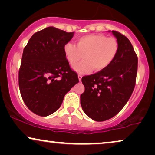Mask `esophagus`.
Instances as JSON below:
<instances>
[{
  "mask_svg": "<svg viewBox=\"0 0 155 155\" xmlns=\"http://www.w3.org/2000/svg\"><path fill=\"white\" fill-rule=\"evenodd\" d=\"M82 76L81 75H78V80H79V81H80V82H81V80H82Z\"/></svg>",
  "mask_w": 155,
  "mask_h": 155,
  "instance_id": "34e87169",
  "label": "esophagus"
}]
</instances>
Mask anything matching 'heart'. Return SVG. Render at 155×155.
Masks as SVG:
<instances>
[{
  "mask_svg": "<svg viewBox=\"0 0 155 155\" xmlns=\"http://www.w3.org/2000/svg\"><path fill=\"white\" fill-rule=\"evenodd\" d=\"M119 44L114 37H107L103 35H88L78 38L76 45L68 42L63 46L65 58L71 65H74L82 58L73 69L79 74L101 71L107 68L117 56Z\"/></svg>",
  "mask_w": 155,
  "mask_h": 155,
  "instance_id": "b5f03b06",
  "label": "heart"
}]
</instances>
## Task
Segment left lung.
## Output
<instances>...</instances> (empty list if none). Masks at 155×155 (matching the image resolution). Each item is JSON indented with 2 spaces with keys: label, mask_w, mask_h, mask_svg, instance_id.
Instances as JSON below:
<instances>
[{
  "label": "left lung",
  "mask_w": 155,
  "mask_h": 155,
  "mask_svg": "<svg viewBox=\"0 0 155 155\" xmlns=\"http://www.w3.org/2000/svg\"><path fill=\"white\" fill-rule=\"evenodd\" d=\"M109 31L119 44L117 56L105 69L82 78L81 107L96 121L110 119L123 109L134 90L137 75V57L130 41L118 31Z\"/></svg>",
  "instance_id": "8db88e82"
}]
</instances>
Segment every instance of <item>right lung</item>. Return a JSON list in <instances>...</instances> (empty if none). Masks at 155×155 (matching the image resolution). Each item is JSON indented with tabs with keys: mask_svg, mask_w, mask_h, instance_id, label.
<instances>
[{
	"mask_svg": "<svg viewBox=\"0 0 155 155\" xmlns=\"http://www.w3.org/2000/svg\"><path fill=\"white\" fill-rule=\"evenodd\" d=\"M73 35L48 27L34 34L24 48L19 87L25 104L37 115L56 111L65 95L79 82L63 52V46Z\"/></svg>",
	"mask_w": 155,
	"mask_h": 155,
	"instance_id": "add662e5",
	"label": "right lung"
}]
</instances>
